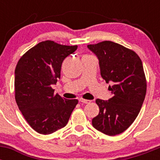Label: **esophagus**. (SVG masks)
<instances>
[{"mask_svg": "<svg viewBox=\"0 0 160 160\" xmlns=\"http://www.w3.org/2000/svg\"><path fill=\"white\" fill-rule=\"evenodd\" d=\"M79 102H82V103H85V104H87V103H90V100H87V99H84V98H79Z\"/></svg>", "mask_w": 160, "mask_h": 160, "instance_id": "34e87169", "label": "esophagus"}]
</instances>
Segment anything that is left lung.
Here are the masks:
<instances>
[{"instance_id": "8db88e82", "label": "left lung", "mask_w": 160, "mask_h": 160, "mask_svg": "<svg viewBox=\"0 0 160 160\" xmlns=\"http://www.w3.org/2000/svg\"><path fill=\"white\" fill-rule=\"evenodd\" d=\"M87 47L98 58L101 76L111 82L112 94L108 101L96 99L99 113L92 125L105 135H118L135 121L145 98L147 81L142 61L133 50L110 41Z\"/></svg>"}]
</instances>
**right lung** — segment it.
<instances>
[{
	"label": "right lung",
	"instance_id": "1",
	"mask_svg": "<svg viewBox=\"0 0 160 160\" xmlns=\"http://www.w3.org/2000/svg\"><path fill=\"white\" fill-rule=\"evenodd\" d=\"M77 48L45 41L29 49L17 64V104L31 128L42 135L64 128L78 102L54 94L52 88L60 78L62 62Z\"/></svg>",
	"mask_w": 160,
	"mask_h": 160
}]
</instances>
